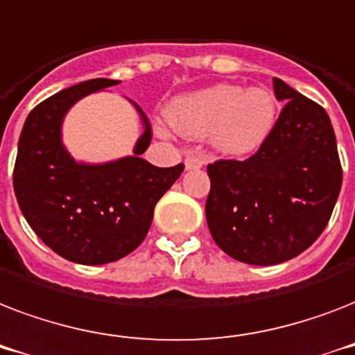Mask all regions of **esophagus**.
I'll return each mask as SVG.
<instances>
[{
    "instance_id": "34e87169",
    "label": "esophagus",
    "mask_w": 355,
    "mask_h": 355,
    "mask_svg": "<svg viewBox=\"0 0 355 355\" xmlns=\"http://www.w3.org/2000/svg\"><path fill=\"white\" fill-rule=\"evenodd\" d=\"M184 164H186V169H188V171H191V169H200V167L206 164V160L199 155V153H193V150H191V153H188V155H186V160H184Z\"/></svg>"
}]
</instances>
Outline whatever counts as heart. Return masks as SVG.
<instances>
[{
	"label": "heart",
	"instance_id": "obj_1",
	"mask_svg": "<svg viewBox=\"0 0 355 355\" xmlns=\"http://www.w3.org/2000/svg\"><path fill=\"white\" fill-rule=\"evenodd\" d=\"M167 121L186 138L208 136L225 156L254 155L270 138L278 121V101L267 88L237 85L208 86L177 96L167 107Z\"/></svg>",
	"mask_w": 355,
	"mask_h": 355
}]
</instances>
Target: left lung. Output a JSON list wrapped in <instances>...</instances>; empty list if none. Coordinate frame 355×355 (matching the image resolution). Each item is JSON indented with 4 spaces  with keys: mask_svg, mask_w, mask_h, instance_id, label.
Masks as SVG:
<instances>
[{
    "mask_svg": "<svg viewBox=\"0 0 355 355\" xmlns=\"http://www.w3.org/2000/svg\"><path fill=\"white\" fill-rule=\"evenodd\" d=\"M286 103L265 145L245 162L208 166L211 188L206 223L230 258L276 265L311 247L337 202L343 171L328 114L317 103L272 79Z\"/></svg>",
    "mask_w": 355,
    "mask_h": 355,
    "instance_id": "8db88e82",
    "label": "left lung"
}]
</instances>
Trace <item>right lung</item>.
<instances>
[{
	"instance_id": "obj_1",
	"label": "right lung",
	"mask_w": 355,
	"mask_h": 355,
	"mask_svg": "<svg viewBox=\"0 0 355 355\" xmlns=\"http://www.w3.org/2000/svg\"><path fill=\"white\" fill-rule=\"evenodd\" d=\"M119 80L92 79L51 96L27 116L14 166V193L29 227L58 256L83 265L125 258L149 232L156 202L184 171V164L156 167L144 160L149 119L132 155L101 164L75 160L62 141L66 114L83 97Z\"/></svg>"
}]
</instances>
